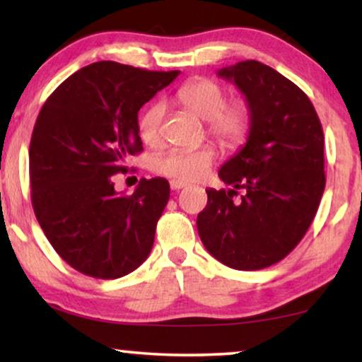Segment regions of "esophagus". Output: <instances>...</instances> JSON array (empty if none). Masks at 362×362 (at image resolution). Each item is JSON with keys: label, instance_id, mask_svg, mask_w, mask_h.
I'll list each match as a JSON object with an SVG mask.
<instances>
[{"label": "esophagus", "instance_id": "34e87169", "mask_svg": "<svg viewBox=\"0 0 362 362\" xmlns=\"http://www.w3.org/2000/svg\"><path fill=\"white\" fill-rule=\"evenodd\" d=\"M170 187L173 191H180V189H182V187H186V182H180V181H173L171 180Z\"/></svg>", "mask_w": 362, "mask_h": 362}]
</instances>
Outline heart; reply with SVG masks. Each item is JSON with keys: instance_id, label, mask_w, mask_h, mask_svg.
Here are the masks:
<instances>
[{"instance_id": "1", "label": "heart", "mask_w": 362, "mask_h": 362, "mask_svg": "<svg viewBox=\"0 0 362 362\" xmlns=\"http://www.w3.org/2000/svg\"><path fill=\"white\" fill-rule=\"evenodd\" d=\"M226 88L212 78H196L177 90V100L196 115L207 122V132L221 146L239 148L252 130L254 113L245 98L226 102ZM166 107L163 102H153L138 118V135L146 146L155 148L161 143V127ZM216 153L209 146L196 150H173L156 156L151 170L156 175L180 182L202 180L214 163Z\"/></svg>"}]
</instances>
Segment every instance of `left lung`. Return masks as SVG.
Instances as JSON below:
<instances>
[{
    "label": "left lung",
    "instance_id": "8db88e82",
    "mask_svg": "<svg viewBox=\"0 0 362 362\" xmlns=\"http://www.w3.org/2000/svg\"><path fill=\"white\" fill-rule=\"evenodd\" d=\"M217 76L234 82L254 122L245 146L219 170L234 189H206L197 232L212 257L235 270H260L285 259L308 230L323 196L325 135L298 86L259 61ZM245 191L240 203L231 201Z\"/></svg>",
    "mask_w": 362,
    "mask_h": 362
}]
</instances>
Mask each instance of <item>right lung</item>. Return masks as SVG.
Listing matches in <instances>:
<instances>
[{
	"label": "right lung",
	"instance_id": "obj_1",
	"mask_svg": "<svg viewBox=\"0 0 362 362\" xmlns=\"http://www.w3.org/2000/svg\"><path fill=\"white\" fill-rule=\"evenodd\" d=\"M180 71L158 72L112 61L66 78L39 112L29 145L36 219L54 250L93 279H120L150 255L170 199L165 177L118 194L113 175L143 150L138 112Z\"/></svg>",
	"mask_w": 362,
	"mask_h": 362
}]
</instances>
